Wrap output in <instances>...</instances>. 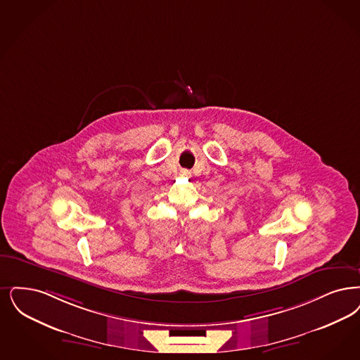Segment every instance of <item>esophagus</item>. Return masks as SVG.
I'll use <instances>...</instances> for the list:
<instances>
[{"instance_id": "34e87169", "label": "esophagus", "mask_w": 360, "mask_h": 360, "mask_svg": "<svg viewBox=\"0 0 360 360\" xmlns=\"http://www.w3.org/2000/svg\"><path fill=\"white\" fill-rule=\"evenodd\" d=\"M181 176H182V178H190L191 173H190L188 170H182V172H181Z\"/></svg>"}]
</instances>
